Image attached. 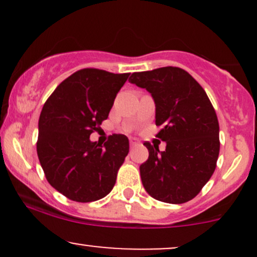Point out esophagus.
<instances>
[{
  "mask_svg": "<svg viewBox=\"0 0 257 257\" xmlns=\"http://www.w3.org/2000/svg\"><path fill=\"white\" fill-rule=\"evenodd\" d=\"M129 143H131V146H132V147L139 145V141L135 140V139H131V141H129Z\"/></svg>",
  "mask_w": 257,
  "mask_h": 257,
  "instance_id": "obj_1",
  "label": "esophagus"
}]
</instances>
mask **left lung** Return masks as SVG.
<instances>
[{"label": "left lung", "mask_w": 257, "mask_h": 257, "mask_svg": "<svg viewBox=\"0 0 257 257\" xmlns=\"http://www.w3.org/2000/svg\"><path fill=\"white\" fill-rule=\"evenodd\" d=\"M129 82L145 88L156 105L157 138L166 150L145 143L149 159L140 166L146 192L155 199L181 204L200 192L216 168L219 120L198 82L180 67L134 72Z\"/></svg>", "instance_id": "8db88e82"}]
</instances>
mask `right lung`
<instances>
[{
	"label": "right lung",
	"instance_id": "1",
	"mask_svg": "<svg viewBox=\"0 0 257 257\" xmlns=\"http://www.w3.org/2000/svg\"><path fill=\"white\" fill-rule=\"evenodd\" d=\"M128 77L129 73L79 70L61 82L43 105L38 119V159L49 184L69 199L94 202L116 184L117 172L129 152L128 138L113 134L102 146L89 137L108 117Z\"/></svg>",
	"mask_w": 257,
	"mask_h": 257
}]
</instances>
